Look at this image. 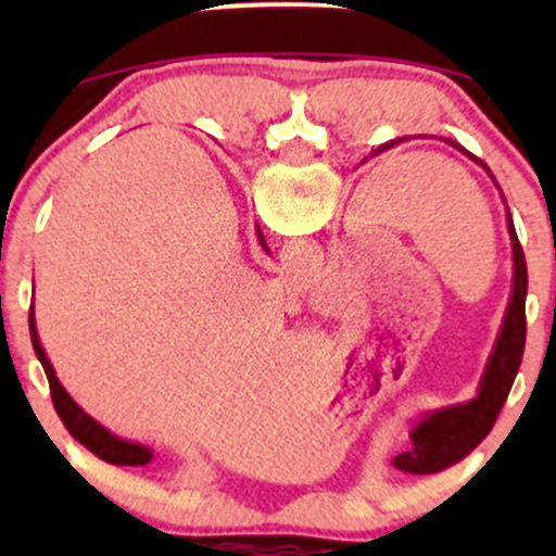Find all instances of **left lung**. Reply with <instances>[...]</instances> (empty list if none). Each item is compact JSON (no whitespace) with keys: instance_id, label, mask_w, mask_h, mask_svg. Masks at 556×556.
Listing matches in <instances>:
<instances>
[{"instance_id":"8db88e82","label":"left lung","mask_w":556,"mask_h":556,"mask_svg":"<svg viewBox=\"0 0 556 556\" xmlns=\"http://www.w3.org/2000/svg\"><path fill=\"white\" fill-rule=\"evenodd\" d=\"M392 143L381 146L374 154L392 149ZM452 143V140H450ZM457 151L460 149L457 143ZM468 154V151H465ZM473 162L481 164L486 169V164L473 154H468ZM489 172V169H486ZM507 229L509 240H513V261H515V282H513V298H509L507 316H504L500 340H496L494 353H491L489 368L483 374L481 392L473 402L468 405H455L446 407V410L433 413L418 424V429L413 431V450L402 452L394 457V465L407 473H439V470L450 468V465L460 463L463 457H468L478 444L483 442V437L491 431L496 416H500L504 400H507L509 387H513L515 376H518L520 361H522V348H526V295H528V269H526V256H522V248L515 235L513 216L507 214Z\"/></svg>"}]
</instances>
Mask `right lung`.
<instances>
[{
    "mask_svg": "<svg viewBox=\"0 0 556 556\" xmlns=\"http://www.w3.org/2000/svg\"><path fill=\"white\" fill-rule=\"evenodd\" d=\"M28 327H30V340H34V350H36L38 361H41L43 374H47V379H49V389H52L54 410H56V416L62 418V424H65V429L73 433V439H78V442L86 446L88 452H93V455L104 463H112V465H146L149 463L151 452L146 450V446L123 442V439L112 437V433L106 429H101L93 418H88L86 413L75 405L73 397H70L65 389H62V384L56 381V376H54V368L49 366L47 355H43L41 344H38L34 308H30Z\"/></svg>",
    "mask_w": 556,
    "mask_h": 556,
    "instance_id": "right-lung-1",
    "label": "right lung"
}]
</instances>
